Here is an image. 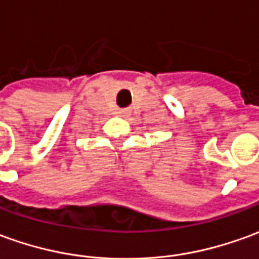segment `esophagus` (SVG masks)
Listing matches in <instances>:
<instances>
[{"instance_id": "1", "label": "esophagus", "mask_w": 259, "mask_h": 259, "mask_svg": "<svg viewBox=\"0 0 259 259\" xmlns=\"http://www.w3.org/2000/svg\"><path fill=\"white\" fill-rule=\"evenodd\" d=\"M117 112H118L119 115L125 117V115H128V114L131 112V110H130V108H118V110H117Z\"/></svg>"}]
</instances>
